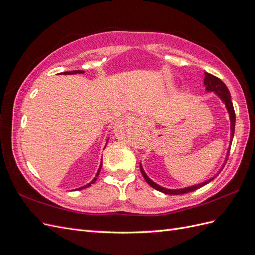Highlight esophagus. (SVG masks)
I'll list each match as a JSON object with an SVG mask.
<instances>
[{
	"mask_svg": "<svg viewBox=\"0 0 255 255\" xmlns=\"http://www.w3.org/2000/svg\"><path fill=\"white\" fill-rule=\"evenodd\" d=\"M143 121H144V123H145V125H150V120L149 119H143Z\"/></svg>",
	"mask_w": 255,
	"mask_h": 255,
	"instance_id": "1",
	"label": "esophagus"
}]
</instances>
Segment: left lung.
<instances>
[{
  "instance_id": "1",
  "label": "left lung",
  "mask_w": 255,
  "mask_h": 255,
  "mask_svg": "<svg viewBox=\"0 0 255 255\" xmlns=\"http://www.w3.org/2000/svg\"><path fill=\"white\" fill-rule=\"evenodd\" d=\"M205 76H204V86H205V90L207 92H214V94L217 96L220 100L221 102L225 104L226 109L229 113V117H230V129H231V135H230V146H229V150L227 152V155H226V158H225V163L222 164L220 170L218 171L217 174H215L214 176H212L211 179H208L202 183H199V184H196V185H192V186H188V187H184V188H176V189H170V188H166V187H163L160 186V185L156 184L155 182H153L150 177L146 175V173L144 172L143 170V167L140 163V170H141V173L144 177V180L146 181V183H148L151 187H153L154 189H156L158 191H161L164 192V194L166 195H183V194H187V192H190V191H194V190H197L199 189L200 187L204 186V185L208 184L211 181H213L216 176H217L220 171L222 170V168L225 167V164L227 163V159H228V156H229V151H230V148H231V143H232V140H233V137H234V129H235V113H234V107H233V103H232V100H231V95H230V91L228 89V87L225 85V83H223L220 79L216 78V76H214L213 74H210L207 72H204Z\"/></svg>"
}]
</instances>
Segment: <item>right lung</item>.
Segmentation results:
<instances>
[{
	"label": "right lung",
	"mask_w": 255,
	"mask_h": 255,
	"mask_svg": "<svg viewBox=\"0 0 255 255\" xmlns=\"http://www.w3.org/2000/svg\"><path fill=\"white\" fill-rule=\"evenodd\" d=\"M84 72H85V71H83V70H74V71H69V72H63L61 74H65V75H69V74H76V73L83 74ZM107 142H109V138H107V140H106V144H107ZM106 144H105V146H106ZM105 146H104V148H105ZM101 168H102V160H101V163H100V167H99L98 171H97V173H96V176L94 177V179H92V181H91L90 183H88V184L85 185V186H82V187H80V188H76L75 190H81V189H84V188H87V187L91 186V184H94V183L97 181L98 177H99V173H100V170H101Z\"/></svg>",
	"instance_id": "1"
}]
</instances>
